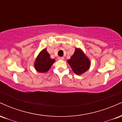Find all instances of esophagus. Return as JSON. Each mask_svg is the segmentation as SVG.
Returning <instances> with one entry per match:
<instances>
[{
    "label": "esophagus",
    "instance_id": "1",
    "mask_svg": "<svg viewBox=\"0 0 122 122\" xmlns=\"http://www.w3.org/2000/svg\"><path fill=\"white\" fill-rule=\"evenodd\" d=\"M58 59L60 60H64V58L63 57H59L58 58Z\"/></svg>",
    "mask_w": 122,
    "mask_h": 122
}]
</instances>
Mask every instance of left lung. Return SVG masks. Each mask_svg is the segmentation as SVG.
<instances>
[{
    "instance_id": "1",
    "label": "left lung",
    "mask_w": 122,
    "mask_h": 122,
    "mask_svg": "<svg viewBox=\"0 0 122 122\" xmlns=\"http://www.w3.org/2000/svg\"><path fill=\"white\" fill-rule=\"evenodd\" d=\"M71 68L77 75H81L86 72L90 66V61L83 52L79 49H76L75 52L68 60Z\"/></svg>"
}]
</instances>
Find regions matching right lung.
Listing matches in <instances>:
<instances>
[{"mask_svg":"<svg viewBox=\"0 0 122 122\" xmlns=\"http://www.w3.org/2000/svg\"><path fill=\"white\" fill-rule=\"evenodd\" d=\"M55 62L54 59H51L46 49L41 51L38 56L36 58V62L34 64V66L38 72L44 73L48 71L52 65V64Z\"/></svg>","mask_w":122,"mask_h":122,"instance_id":"right-lung-1","label":"right lung"}]
</instances>
